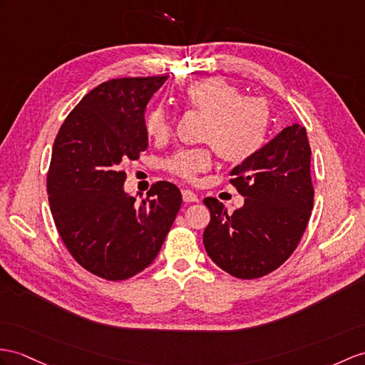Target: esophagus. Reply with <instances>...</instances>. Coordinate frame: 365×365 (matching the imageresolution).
<instances>
[{
  "mask_svg": "<svg viewBox=\"0 0 365 365\" xmlns=\"http://www.w3.org/2000/svg\"><path fill=\"white\" fill-rule=\"evenodd\" d=\"M182 200L185 202H198L200 197L195 192H192V190H182Z\"/></svg>",
  "mask_w": 365,
  "mask_h": 365,
  "instance_id": "esophagus-1",
  "label": "esophagus"
}]
</instances>
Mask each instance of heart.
I'll use <instances>...</instances> for the list:
<instances>
[{
    "instance_id": "obj_1",
    "label": "heart",
    "mask_w": 365,
    "mask_h": 365,
    "mask_svg": "<svg viewBox=\"0 0 365 365\" xmlns=\"http://www.w3.org/2000/svg\"><path fill=\"white\" fill-rule=\"evenodd\" d=\"M182 103L206 115L201 140L207 147L180 150L165 159V170L187 182L210 170L212 150L229 164H243L263 147L268 135L271 111L260 97H245L237 86L223 78H202L182 93ZM173 119L163 106H155L145 118L147 135L165 142L172 135Z\"/></svg>"
}]
</instances>
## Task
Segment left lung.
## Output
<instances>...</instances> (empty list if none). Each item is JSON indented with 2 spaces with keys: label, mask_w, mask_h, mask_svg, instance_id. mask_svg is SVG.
I'll return each instance as SVG.
<instances>
[{
  "label": "left lung",
  "mask_w": 365,
  "mask_h": 365,
  "mask_svg": "<svg viewBox=\"0 0 365 365\" xmlns=\"http://www.w3.org/2000/svg\"><path fill=\"white\" fill-rule=\"evenodd\" d=\"M311 148L300 123L283 128L269 144L230 172L229 182L246 198L227 213L206 198L210 221L202 243L212 262L237 279H259L285 263L304 235L314 204Z\"/></svg>",
  "instance_id": "obj_1"
}]
</instances>
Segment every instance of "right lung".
I'll use <instances>...</instances> for the list:
<instances>
[{"label": "right lung", "mask_w": 365, "mask_h": 365, "mask_svg": "<svg viewBox=\"0 0 365 365\" xmlns=\"http://www.w3.org/2000/svg\"><path fill=\"white\" fill-rule=\"evenodd\" d=\"M167 76L103 82L68 114L46 175L48 200L61 242L97 277L127 280L152 264L180 212L175 184L158 181L136 202L123 192L120 164L148 145L145 110Z\"/></svg>", "instance_id": "1"}]
</instances>
